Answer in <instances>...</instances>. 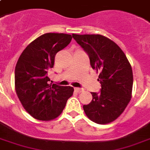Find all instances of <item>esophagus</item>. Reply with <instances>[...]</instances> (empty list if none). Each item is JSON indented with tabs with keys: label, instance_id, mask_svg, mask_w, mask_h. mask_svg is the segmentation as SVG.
<instances>
[{
	"label": "esophagus",
	"instance_id": "obj_1",
	"mask_svg": "<svg viewBox=\"0 0 150 150\" xmlns=\"http://www.w3.org/2000/svg\"><path fill=\"white\" fill-rule=\"evenodd\" d=\"M75 90L77 92V93H81V92H83L84 91V90L83 89H81V88H75Z\"/></svg>",
	"mask_w": 150,
	"mask_h": 150
}]
</instances>
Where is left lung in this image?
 Wrapping results in <instances>:
<instances>
[{
    "label": "left lung",
    "mask_w": 150,
    "mask_h": 150,
    "mask_svg": "<svg viewBox=\"0 0 150 150\" xmlns=\"http://www.w3.org/2000/svg\"><path fill=\"white\" fill-rule=\"evenodd\" d=\"M88 54L90 65L99 72L100 93H91L93 100L83 105L90 120L106 124L118 118L131 98L133 72L127 58L115 42L100 34H72Z\"/></svg>",
    "instance_id": "left-lung-1"
}]
</instances>
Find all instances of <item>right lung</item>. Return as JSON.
<instances>
[{
    "label": "right lung",
    "mask_w": 150,
    "mask_h": 150,
    "mask_svg": "<svg viewBox=\"0 0 150 150\" xmlns=\"http://www.w3.org/2000/svg\"><path fill=\"white\" fill-rule=\"evenodd\" d=\"M71 35L47 33L30 43L17 61L15 88L22 105L34 118L49 121L60 116L74 88L49 84L48 72L55 56L71 41Z\"/></svg>",
    "instance_id": "1"
}]
</instances>
